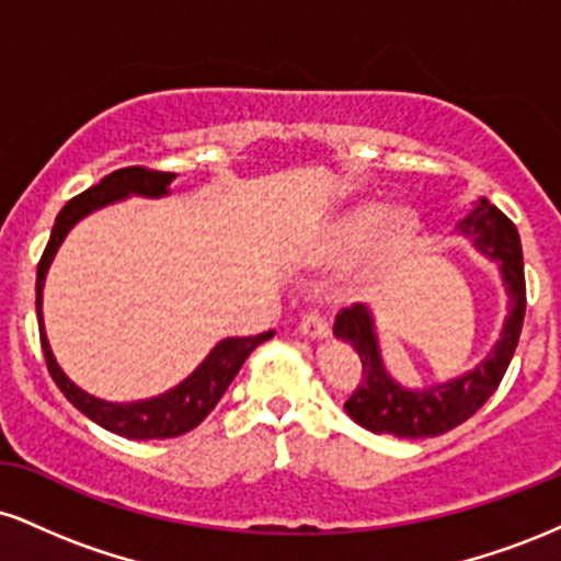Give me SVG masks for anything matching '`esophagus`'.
Wrapping results in <instances>:
<instances>
[{
  "label": "esophagus",
  "mask_w": 561,
  "mask_h": 561,
  "mask_svg": "<svg viewBox=\"0 0 561 561\" xmlns=\"http://www.w3.org/2000/svg\"><path fill=\"white\" fill-rule=\"evenodd\" d=\"M298 332L302 337H311V340H327L330 337V324H327V319L321 317L317 311H308L306 317L300 319V327Z\"/></svg>",
  "instance_id": "obj_1"
}]
</instances>
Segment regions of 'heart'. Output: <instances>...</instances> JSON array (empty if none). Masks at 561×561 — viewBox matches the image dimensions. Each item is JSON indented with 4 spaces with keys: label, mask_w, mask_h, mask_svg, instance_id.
<instances>
[{
    "label": "heart",
    "mask_w": 561,
    "mask_h": 561,
    "mask_svg": "<svg viewBox=\"0 0 561 561\" xmlns=\"http://www.w3.org/2000/svg\"><path fill=\"white\" fill-rule=\"evenodd\" d=\"M420 231V214L411 205H388L382 199H364L337 216L317 242L324 261L345 259L366 248L362 276H375L409 253Z\"/></svg>",
    "instance_id": "1"
}]
</instances>
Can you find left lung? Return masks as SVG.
Segmentation results:
<instances>
[{"label": "left lung", "mask_w": 561, "mask_h": 561, "mask_svg": "<svg viewBox=\"0 0 561 561\" xmlns=\"http://www.w3.org/2000/svg\"><path fill=\"white\" fill-rule=\"evenodd\" d=\"M456 231L472 242L482 259L499 266L506 289V317L491 353L465 375H456L437 385L405 388L390 375L379 347L377 317L366 302L345 308L334 319V337L358 353L364 366L362 385L345 401L353 422L377 435L435 437L467 422L499 388L514 347L519 343L525 321V266L517 227L485 197L472 203V210L459 218Z\"/></svg>", "instance_id": "left-lung-1"}]
</instances>
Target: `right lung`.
<instances>
[{
  "mask_svg": "<svg viewBox=\"0 0 561 561\" xmlns=\"http://www.w3.org/2000/svg\"><path fill=\"white\" fill-rule=\"evenodd\" d=\"M176 179V173L165 171H150V169H121L113 171L111 176L102 179L100 184L89 186L87 192H81L79 197H73L66 208L60 210L55 218L53 234H49L47 250H44L42 261L36 268V313H38V334H42V347L44 358H47L49 375L57 382V388L62 390V396L68 398L83 416L100 424V427L111 430V433L128 437V440H163V437H179L190 430H195L210 411L216 409V403L221 401L224 392L231 385V379L237 377V371L242 369L244 358L255 351L261 343H266L268 337H274V330L255 334V337H224L214 345V351L197 364V369L190 377H184L176 388L160 392V396L141 398V401H128V403H113L102 401V398L92 396L70 379L66 371L57 364L53 345L47 340V330H44V282H47V272L53 266L57 250H60L62 240L68 237V231L87 218L94 210L107 208V205L121 203L126 197H169L171 195V182Z\"/></svg>",
  "mask_w": 561,
  "mask_h": 561,
  "instance_id": "1",
  "label": "right lung"
}]
</instances>
